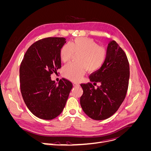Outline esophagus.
Returning a JSON list of instances; mask_svg holds the SVG:
<instances>
[{"mask_svg": "<svg viewBox=\"0 0 151 151\" xmlns=\"http://www.w3.org/2000/svg\"><path fill=\"white\" fill-rule=\"evenodd\" d=\"M73 86L76 87V86H79V83H73Z\"/></svg>", "mask_w": 151, "mask_h": 151, "instance_id": "esophagus-1", "label": "esophagus"}]
</instances>
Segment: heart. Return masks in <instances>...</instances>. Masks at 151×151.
Listing matches in <instances>:
<instances>
[{
	"label": "heart",
	"mask_w": 151,
	"mask_h": 151,
	"mask_svg": "<svg viewBox=\"0 0 151 151\" xmlns=\"http://www.w3.org/2000/svg\"><path fill=\"white\" fill-rule=\"evenodd\" d=\"M78 62H70L63 67L62 74L72 81H79L87 70L96 72L100 69L106 61L107 52L94 40L88 38H79L63 45L60 51L62 62L69 61L74 53H79Z\"/></svg>",
	"instance_id": "1"
}]
</instances>
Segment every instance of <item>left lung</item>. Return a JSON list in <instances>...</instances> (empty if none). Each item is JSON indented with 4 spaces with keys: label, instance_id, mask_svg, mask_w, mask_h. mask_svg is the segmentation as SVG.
Segmentation results:
<instances>
[{
    "label": "left lung",
    "instance_id": "8db88e82",
    "mask_svg": "<svg viewBox=\"0 0 151 151\" xmlns=\"http://www.w3.org/2000/svg\"><path fill=\"white\" fill-rule=\"evenodd\" d=\"M130 67L125 52L115 41L108 45L106 61L102 67L89 76L91 83L81 84L83 94L80 98L84 113L95 120L107 119L124 101L129 87Z\"/></svg>",
    "mask_w": 151,
    "mask_h": 151
}]
</instances>
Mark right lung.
Instances as JSON below:
<instances>
[{
  "label": "right lung",
  "mask_w": 151,
  "mask_h": 151,
  "mask_svg": "<svg viewBox=\"0 0 151 151\" xmlns=\"http://www.w3.org/2000/svg\"><path fill=\"white\" fill-rule=\"evenodd\" d=\"M62 37H48L32 44L19 68L20 89L29 111L41 119L52 120L64 108L72 88L70 81L63 78L58 84L51 76L61 68L60 51L65 43Z\"/></svg>",
  "instance_id": "add662e5"
}]
</instances>
